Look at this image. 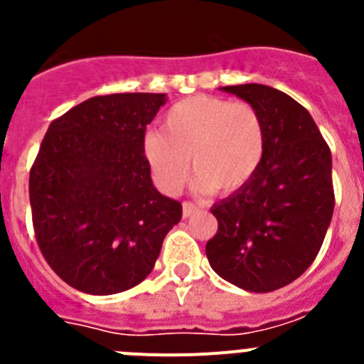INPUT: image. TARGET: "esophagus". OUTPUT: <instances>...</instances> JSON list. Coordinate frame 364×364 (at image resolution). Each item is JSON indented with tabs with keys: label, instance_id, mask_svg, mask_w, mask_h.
Returning <instances> with one entry per match:
<instances>
[{
	"label": "esophagus",
	"instance_id": "1",
	"mask_svg": "<svg viewBox=\"0 0 364 364\" xmlns=\"http://www.w3.org/2000/svg\"><path fill=\"white\" fill-rule=\"evenodd\" d=\"M198 211V208L195 204H191V202H184L182 204V215H184V218L191 217V215H195Z\"/></svg>",
	"mask_w": 364,
	"mask_h": 364
}]
</instances>
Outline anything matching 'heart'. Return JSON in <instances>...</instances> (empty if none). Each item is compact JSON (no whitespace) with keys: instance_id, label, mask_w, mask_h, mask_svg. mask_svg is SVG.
<instances>
[{"instance_id":"heart-1","label":"heart","mask_w":364,"mask_h":364,"mask_svg":"<svg viewBox=\"0 0 364 364\" xmlns=\"http://www.w3.org/2000/svg\"><path fill=\"white\" fill-rule=\"evenodd\" d=\"M144 153L167 193L184 186L191 162L200 191L230 195L252 180L264 156V125L247 102L197 95L167 109L164 131H149Z\"/></svg>"}]
</instances>
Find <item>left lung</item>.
I'll list each match as a JSON object with an SVG mask.
<instances>
[{
    "label": "left lung",
    "mask_w": 364,
    "mask_h": 364,
    "mask_svg": "<svg viewBox=\"0 0 364 364\" xmlns=\"http://www.w3.org/2000/svg\"><path fill=\"white\" fill-rule=\"evenodd\" d=\"M259 111L264 156L244 188L211 208V268L246 291L266 294L310 268L333 215L332 153L310 112L260 83L222 87Z\"/></svg>",
    "instance_id": "8db88e82"
}]
</instances>
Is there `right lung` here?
Segmentation results:
<instances>
[{
    "label": "right lung",
    "mask_w": 364,
    "mask_h": 364,
    "mask_svg": "<svg viewBox=\"0 0 364 364\" xmlns=\"http://www.w3.org/2000/svg\"><path fill=\"white\" fill-rule=\"evenodd\" d=\"M166 95L95 96L49 125L28 178L32 224L45 260L83 294L112 295L154 268L182 204L153 186L147 124Z\"/></svg>",
    "instance_id": "1"
}]
</instances>
